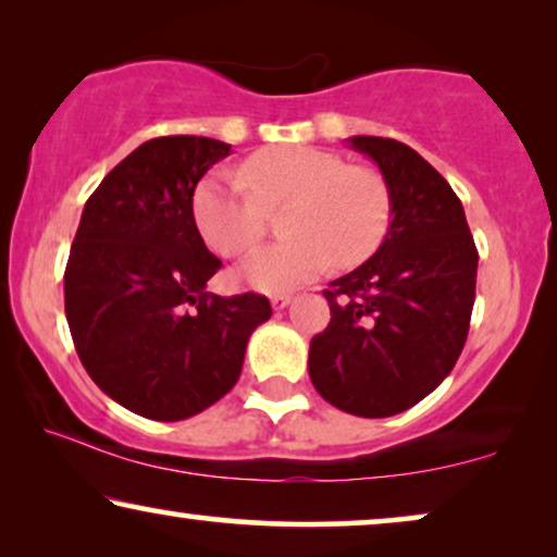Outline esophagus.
Wrapping results in <instances>:
<instances>
[{
  "label": "esophagus",
  "instance_id": "1",
  "mask_svg": "<svg viewBox=\"0 0 557 557\" xmlns=\"http://www.w3.org/2000/svg\"><path fill=\"white\" fill-rule=\"evenodd\" d=\"M289 302H293V295H272V308L275 310L287 308Z\"/></svg>",
  "mask_w": 557,
  "mask_h": 557
}]
</instances>
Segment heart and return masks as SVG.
<instances>
[{"label": "heart", "instance_id": "1", "mask_svg": "<svg viewBox=\"0 0 557 557\" xmlns=\"http://www.w3.org/2000/svg\"><path fill=\"white\" fill-rule=\"evenodd\" d=\"M289 239L257 249L242 280L262 293H287L331 268H354L386 237L394 199L381 171L308 146L260 151L237 174L214 171L194 191V219L222 257L249 252L268 230V209L285 207Z\"/></svg>", "mask_w": 557, "mask_h": 557}]
</instances>
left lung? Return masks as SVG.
Masks as SVG:
<instances>
[{
    "instance_id": "1",
    "label": "left lung",
    "mask_w": 557,
    "mask_h": 557,
    "mask_svg": "<svg viewBox=\"0 0 557 557\" xmlns=\"http://www.w3.org/2000/svg\"><path fill=\"white\" fill-rule=\"evenodd\" d=\"M386 176L394 214L386 237L331 282V323L310 341L318 394L354 417L383 419L432 394L465 348L476 255L465 209L446 178L401 140L354 136Z\"/></svg>"
}]
</instances>
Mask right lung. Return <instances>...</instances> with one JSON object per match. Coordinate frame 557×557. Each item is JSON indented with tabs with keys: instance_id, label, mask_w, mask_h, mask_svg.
I'll return each mask as SVG.
<instances>
[{
	"instance_id": "add662e5",
	"label": "right lung",
	"mask_w": 557,
	"mask_h": 557,
	"mask_svg": "<svg viewBox=\"0 0 557 557\" xmlns=\"http://www.w3.org/2000/svg\"><path fill=\"white\" fill-rule=\"evenodd\" d=\"M232 146L140 144L85 201L65 268V315L98 388L138 417L182 421L232 391L264 295H211L222 268L194 222V189Z\"/></svg>"
}]
</instances>
